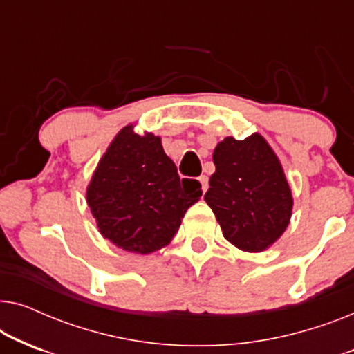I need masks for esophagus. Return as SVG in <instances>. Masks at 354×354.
Instances as JSON below:
<instances>
[{"instance_id": "1", "label": "esophagus", "mask_w": 354, "mask_h": 354, "mask_svg": "<svg viewBox=\"0 0 354 354\" xmlns=\"http://www.w3.org/2000/svg\"><path fill=\"white\" fill-rule=\"evenodd\" d=\"M198 182H200V185H201V190H203V193H206L207 187H209V183H207V177H206V176H201L200 178H198Z\"/></svg>"}]
</instances>
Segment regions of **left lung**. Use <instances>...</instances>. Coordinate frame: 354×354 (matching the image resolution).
<instances>
[{
	"instance_id": "1",
	"label": "left lung",
	"mask_w": 354,
	"mask_h": 354,
	"mask_svg": "<svg viewBox=\"0 0 354 354\" xmlns=\"http://www.w3.org/2000/svg\"><path fill=\"white\" fill-rule=\"evenodd\" d=\"M216 172L205 201L227 241L261 253L277 241L292 219L293 196L280 159L261 133L225 137L212 153Z\"/></svg>"
}]
</instances>
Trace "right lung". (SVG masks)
<instances>
[{"label":"right lung","mask_w":354,"mask_h":354,"mask_svg":"<svg viewBox=\"0 0 354 354\" xmlns=\"http://www.w3.org/2000/svg\"><path fill=\"white\" fill-rule=\"evenodd\" d=\"M200 183L180 180L161 137L125 125L101 156L86 187V205L100 234L118 248L149 254L171 243Z\"/></svg>","instance_id":"1"}]
</instances>
